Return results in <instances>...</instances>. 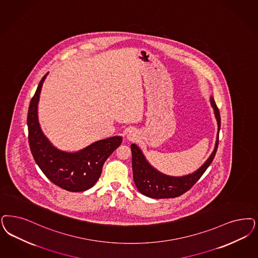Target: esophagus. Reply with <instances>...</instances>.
I'll return each instance as SVG.
<instances>
[{"label": "esophagus", "instance_id": "esophagus-1", "mask_svg": "<svg viewBox=\"0 0 258 258\" xmlns=\"http://www.w3.org/2000/svg\"><path fill=\"white\" fill-rule=\"evenodd\" d=\"M137 137H138V135L136 134V132L135 131H128L127 133H126V135H125V138H126V140H128V141H135V140H137Z\"/></svg>", "mask_w": 258, "mask_h": 258}]
</instances>
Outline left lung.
<instances>
[{
    "instance_id": "8db88e82",
    "label": "left lung",
    "mask_w": 258,
    "mask_h": 258,
    "mask_svg": "<svg viewBox=\"0 0 258 258\" xmlns=\"http://www.w3.org/2000/svg\"><path fill=\"white\" fill-rule=\"evenodd\" d=\"M213 108L215 119L217 121V135L215 146L212 154L204 164L196 169L195 172L183 176L167 175L158 169L152 167L146 159L142 151L135 144H132L131 149L133 153V171L134 181L138 190L144 196L151 198H174L182 196L192 187L203 175L206 169L212 164L218 147V138L220 131V113L213 96L210 98Z\"/></svg>"
}]
</instances>
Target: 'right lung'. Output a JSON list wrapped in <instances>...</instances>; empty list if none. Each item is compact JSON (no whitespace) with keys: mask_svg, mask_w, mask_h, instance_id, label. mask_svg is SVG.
Instances as JSON below:
<instances>
[{"mask_svg":"<svg viewBox=\"0 0 258 258\" xmlns=\"http://www.w3.org/2000/svg\"><path fill=\"white\" fill-rule=\"evenodd\" d=\"M47 73L40 81L27 113L28 143L36 164L58 187L78 192L94 186L103 165L122 143V136H112L92 143L77 151H61L43 133L38 119V103Z\"/></svg>","mask_w":258,"mask_h":258,"instance_id":"obj_1","label":"right lung"}]
</instances>
